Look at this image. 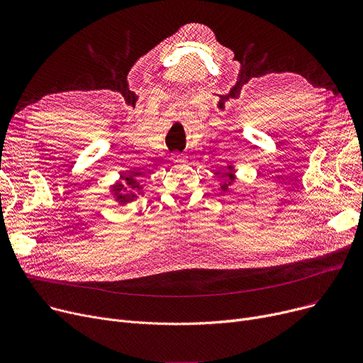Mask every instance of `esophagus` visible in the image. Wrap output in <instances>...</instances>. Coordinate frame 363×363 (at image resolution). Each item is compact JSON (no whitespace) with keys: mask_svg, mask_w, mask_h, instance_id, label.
Listing matches in <instances>:
<instances>
[{"mask_svg":"<svg viewBox=\"0 0 363 363\" xmlns=\"http://www.w3.org/2000/svg\"><path fill=\"white\" fill-rule=\"evenodd\" d=\"M178 162H184V160H182V159H178Z\"/></svg>","mask_w":363,"mask_h":363,"instance_id":"esophagus-1","label":"esophagus"}]
</instances>
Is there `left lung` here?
Masks as SVG:
<instances>
[{
  "label": "left lung",
  "mask_w": 363,
  "mask_h": 363,
  "mask_svg": "<svg viewBox=\"0 0 363 363\" xmlns=\"http://www.w3.org/2000/svg\"><path fill=\"white\" fill-rule=\"evenodd\" d=\"M228 170H230V174H225V177H226V179L228 181H225L222 185H220V188L223 189V191H226L228 189V186H230L231 184H233V181H234V174H233V170H234V166H228Z\"/></svg>",
  "instance_id": "obj_1"
}]
</instances>
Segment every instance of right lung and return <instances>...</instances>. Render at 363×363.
I'll list each match as a JSON object with an SVG mask.
<instances>
[{"mask_svg":"<svg viewBox=\"0 0 363 363\" xmlns=\"http://www.w3.org/2000/svg\"><path fill=\"white\" fill-rule=\"evenodd\" d=\"M111 194L114 196V200L123 206L143 194V186L140 185L135 175H122L121 181L111 185Z\"/></svg>","mask_w":363,"mask_h":363,"instance_id":"1","label":"right lung"}]
</instances>
